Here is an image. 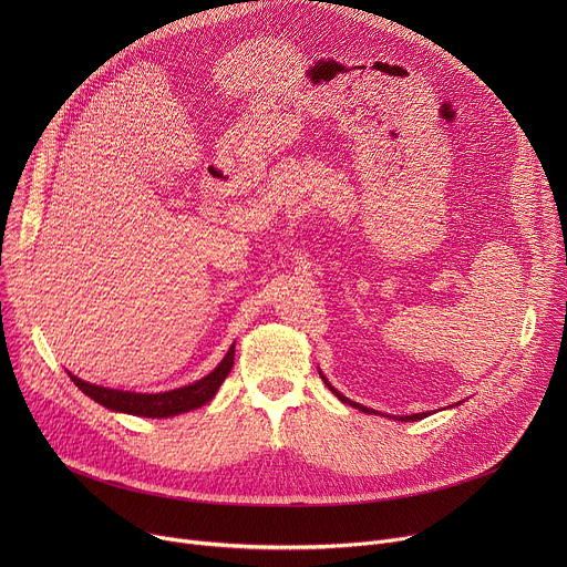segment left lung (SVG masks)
<instances>
[{
	"mask_svg": "<svg viewBox=\"0 0 567 567\" xmlns=\"http://www.w3.org/2000/svg\"><path fill=\"white\" fill-rule=\"evenodd\" d=\"M318 372H320V370H318ZM320 379L326 381V385H328V388H330V390H332V392H334V394H337V396H339L343 403H350L352 409H357V411H361V413H368V415H381L379 411H372V409L363 406V403H357V401L348 399L346 394H341V392H339V390H337V388H334V385L328 381V377L322 374V372H320ZM429 415H431V413H415V415H392V420H396V422H417V420H422V417H429ZM385 417H390V415H385Z\"/></svg>",
	"mask_w": 567,
	"mask_h": 567,
	"instance_id": "1",
	"label": "left lung"
}]
</instances>
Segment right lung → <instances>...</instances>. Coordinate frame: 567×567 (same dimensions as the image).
Here are the masks:
<instances>
[{
    "instance_id": "1",
    "label": "right lung",
    "mask_w": 567,
    "mask_h": 567,
    "mask_svg": "<svg viewBox=\"0 0 567 567\" xmlns=\"http://www.w3.org/2000/svg\"><path fill=\"white\" fill-rule=\"evenodd\" d=\"M233 359H235V343L228 348L226 357L219 361V365L213 372H208L199 381H193L184 388H175L168 392L116 390V388H105V385L83 381L71 372H66V374L90 399H94L96 403H101V406H105L114 413L164 420V417H175V415L202 409L204 403H208L217 394L224 379L228 377V372L233 368Z\"/></svg>"
}]
</instances>
